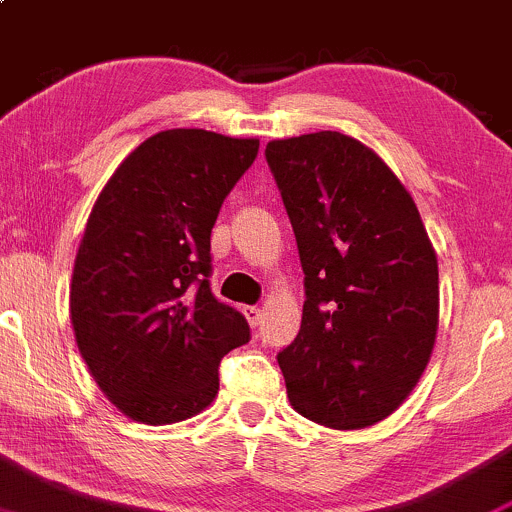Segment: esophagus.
I'll return each mask as SVG.
<instances>
[{"label": "esophagus", "instance_id": "esophagus-1", "mask_svg": "<svg viewBox=\"0 0 512 512\" xmlns=\"http://www.w3.org/2000/svg\"><path fill=\"white\" fill-rule=\"evenodd\" d=\"M244 315H246V320H249L251 327H258V324H261V307H256V305L244 307Z\"/></svg>", "mask_w": 512, "mask_h": 512}]
</instances>
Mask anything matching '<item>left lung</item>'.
Wrapping results in <instances>:
<instances>
[{"label":"left lung","instance_id":"left-lung-1","mask_svg":"<svg viewBox=\"0 0 512 512\" xmlns=\"http://www.w3.org/2000/svg\"><path fill=\"white\" fill-rule=\"evenodd\" d=\"M266 161L305 273L300 332L278 354L290 405L332 430H364L430 361L437 254L410 192L361 141L302 134L271 141Z\"/></svg>","mask_w":512,"mask_h":512}]
</instances>
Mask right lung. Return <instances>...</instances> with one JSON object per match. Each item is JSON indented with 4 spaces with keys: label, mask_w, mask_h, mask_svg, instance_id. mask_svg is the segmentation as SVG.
Returning <instances> with one entry per match:
<instances>
[{
    "label": "right lung",
    "mask_w": 512,
    "mask_h": 512,
    "mask_svg": "<svg viewBox=\"0 0 512 512\" xmlns=\"http://www.w3.org/2000/svg\"><path fill=\"white\" fill-rule=\"evenodd\" d=\"M258 139L168 129L107 180L75 256L70 320L102 393L144 425L188 420L219 390V361L251 339L212 295L210 234Z\"/></svg>",
    "instance_id": "right-lung-1"
}]
</instances>
